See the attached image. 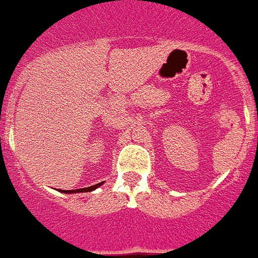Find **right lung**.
I'll return each mask as SVG.
<instances>
[{
	"label": "right lung",
	"instance_id": "obj_1",
	"mask_svg": "<svg viewBox=\"0 0 258 258\" xmlns=\"http://www.w3.org/2000/svg\"><path fill=\"white\" fill-rule=\"evenodd\" d=\"M104 184L103 182H99V184L96 185H92V186H89V187H82V189H77V190H61V192H66V194H72V192H89V191H94L95 189H97L99 186H101V185Z\"/></svg>",
	"mask_w": 258,
	"mask_h": 258
}]
</instances>
